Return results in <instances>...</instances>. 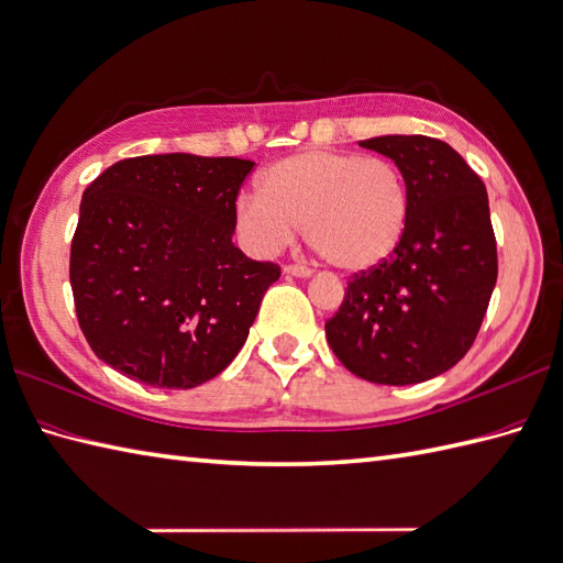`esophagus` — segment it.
Masks as SVG:
<instances>
[{"label": "esophagus", "mask_w": 563, "mask_h": 563, "mask_svg": "<svg viewBox=\"0 0 563 563\" xmlns=\"http://www.w3.org/2000/svg\"><path fill=\"white\" fill-rule=\"evenodd\" d=\"M287 276H297V278H307V276H311V268L309 266H305V264H285V268H283Z\"/></svg>", "instance_id": "34e87169"}]
</instances>
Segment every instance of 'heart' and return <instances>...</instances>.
Masks as SVG:
<instances>
[{
    "label": "heart",
    "mask_w": 563,
    "mask_h": 563,
    "mask_svg": "<svg viewBox=\"0 0 563 563\" xmlns=\"http://www.w3.org/2000/svg\"><path fill=\"white\" fill-rule=\"evenodd\" d=\"M261 196H242L238 228L261 252H276L305 228L309 246L341 271H367L398 250L410 189L386 155L311 148L271 165Z\"/></svg>",
    "instance_id": "b5f03b06"
}]
</instances>
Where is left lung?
<instances>
[{
  "instance_id": "obj_1",
  "label": "left lung",
  "mask_w": 563,
  "mask_h": 563,
  "mask_svg": "<svg viewBox=\"0 0 563 563\" xmlns=\"http://www.w3.org/2000/svg\"><path fill=\"white\" fill-rule=\"evenodd\" d=\"M360 146L388 155L410 189L398 250L352 273L325 321L343 367L372 384H420L473 347L499 273L485 181L449 143L376 136Z\"/></svg>"
}]
</instances>
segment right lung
I'll list each match as a JSON object with an SVG mask.
<instances>
[{
    "label": "right lung",
    "mask_w": 563,
    "mask_h": 563,
    "mask_svg": "<svg viewBox=\"0 0 563 563\" xmlns=\"http://www.w3.org/2000/svg\"><path fill=\"white\" fill-rule=\"evenodd\" d=\"M254 163L189 153L114 163L84 191L69 280L90 350L134 382L194 388L218 376L280 278L232 244Z\"/></svg>",
    "instance_id": "1"
}]
</instances>
